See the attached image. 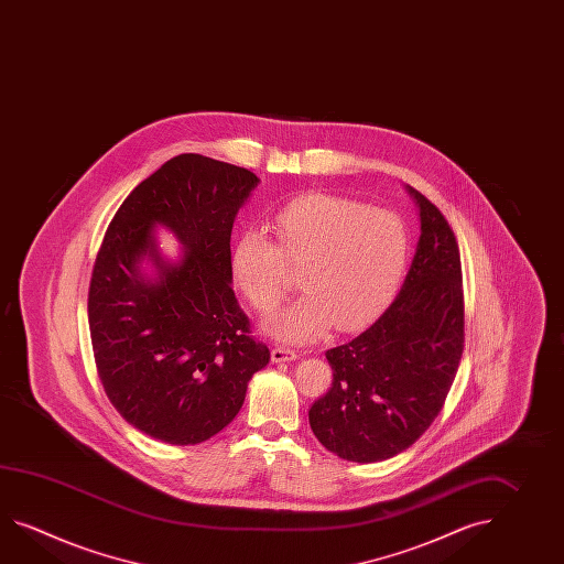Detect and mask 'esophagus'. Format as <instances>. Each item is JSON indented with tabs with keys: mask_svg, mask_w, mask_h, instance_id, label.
Returning <instances> with one entry per match:
<instances>
[{
	"mask_svg": "<svg viewBox=\"0 0 564 564\" xmlns=\"http://www.w3.org/2000/svg\"><path fill=\"white\" fill-rule=\"evenodd\" d=\"M297 358H300L297 351L289 350V348H283V346H275L273 351H271V360L275 364L293 362Z\"/></svg>",
	"mask_w": 564,
	"mask_h": 564,
	"instance_id": "esophagus-1",
	"label": "esophagus"
}]
</instances>
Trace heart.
Returning a JSON list of instances; mask_svg holds the SVG:
<instances>
[{
  "instance_id": "heart-1",
  "label": "heart",
  "mask_w": 564,
  "mask_h": 564,
  "mask_svg": "<svg viewBox=\"0 0 564 564\" xmlns=\"http://www.w3.org/2000/svg\"><path fill=\"white\" fill-rule=\"evenodd\" d=\"M276 245L245 230L230 251V273L240 293L261 313L288 293L289 269H301L305 295L264 319L271 336L303 344L329 324L354 329L372 319L399 288L409 240L401 218L360 202L307 194L273 218Z\"/></svg>"
}]
</instances>
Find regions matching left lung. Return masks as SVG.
Masks as SVG:
<instances>
[{"instance_id":"8db88e82","label":"left lung","mask_w":564,"mask_h":564,"mask_svg":"<svg viewBox=\"0 0 564 564\" xmlns=\"http://www.w3.org/2000/svg\"><path fill=\"white\" fill-rule=\"evenodd\" d=\"M421 237L399 295L372 326L326 351L332 389L310 409L313 435L346 462L409 449L435 421L464 351L462 259L449 223L406 186Z\"/></svg>"}]
</instances>
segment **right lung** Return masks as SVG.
Returning a JSON list of instances; mask_svg holds the SVG:
<instances>
[{
  "mask_svg": "<svg viewBox=\"0 0 564 564\" xmlns=\"http://www.w3.org/2000/svg\"><path fill=\"white\" fill-rule=\"evenodd\" d=\"M259 182L182 153L127 196L102 238L88 289L97 372L127 423L163 443L220 433L271 360L230 288V232ZM158 225L183 245L175 262L156 247Z\"/></svg>",
  "mask_w": 564,
  "mask_h": 564,
  "instance_id": "add662e5",
  "label": "right lung"
}]
</instances>
